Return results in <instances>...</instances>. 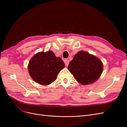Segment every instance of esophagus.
I'll return each instance as SVG.
<instances>
[{"label": "esophagus", "mask_w": 127, "mask_h": 127, "mask_svg": "<svg viewBox=\"0 0 127 127\" xmlns=\"http://www.w3.org/2000/svg\"><path fill=\"white\" fill-rule=\"evenodd\" d=\"M64 63L65 65H66V66H67L68 65V64H69V60H68L67 59H65L64 60Z\"/></svg>", "instance_id": "obj_1"}]
</instances>
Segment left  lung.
I'll list each match as a JSON object with an SVG mask.
<instances>
[{"instance_id": "1", "label": "left lung", "mask_w": 127, "mask_h": 127, "mask_svg": "<svg viewBox=\"0 0 127 127\" xmlns=\"http://www.w3.org/2000/svg\"><path fill=\"white\" fill-rule=\"evenodd\" d=\"M68 69L79 83L87 85L99 77L103 70V64L97 57L80 51L75 55Z\"/></svg>"}]
</instances>
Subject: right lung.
Instances as JSON below:
<instances>
[{
	"label": "right lung",
	"mask_w": 127,
	"mask_h": 127,
	"mask_svg": "<svg viewBox=\"0 0 127 127\" xmlns=\"http://www.w3.org/2000/svg\"><path fill=\"white\" fill-rule=\"evenodd\" d=\"M64 67L60 57H56L52 51L37 53L31 59L28 69L32 79L41 85H47L56 79L57 75Z\"/></svg>",
	"instance_id": "1"
}]
</instances>
